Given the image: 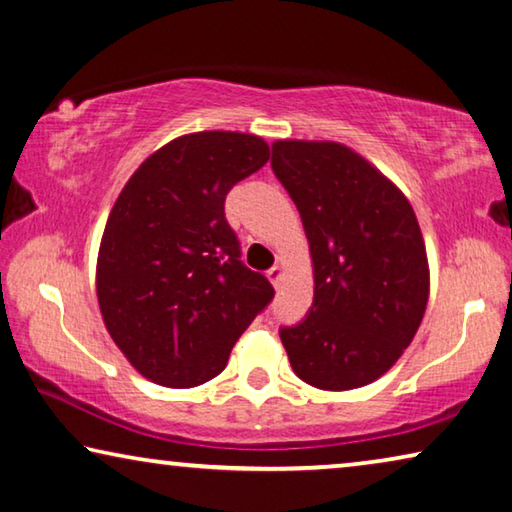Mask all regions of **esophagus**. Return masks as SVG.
Segmentation results:
<instances>
[{
    "mask_svg": "<svg viewBox=\"0 0 512 512\" xmlns=\"http://www.w3.org/2000/svg\"><path fill=\"white\" fill-rule=\"evenodd\" d=\"M283 276H286V270H283L281 265H274L272 270H267V279H270V283H272L274 288H279V286H281Z\"/></svg>",
    "mask_w": 512,
    "mask_h": 512,
    "instance_id": "1",
    "label": "esophagus"
}]
</instances>
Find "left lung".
I'll list each match as a JSON object with an SVG mask.
<instances>
[{
    "mask_svg": "<svg viewBox=\"0 0 512 512\" xmlns=\"http://www.w3.org/2000/svg\"><path fill=\"white\" fill-rule=\"evenodd\" d=\"M272 170L304 222L315 295L281 329L301 381L342 392L390 370L429 301V258L410 201L381 170L333 140H276Z\"/></svg>",
    "mask_w": 512,
    "mask_h": 512,
    "instance_id": "1",
    "label": "left lung"
}]
</instances>
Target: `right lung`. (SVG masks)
I'll return each instance as SVG.
<instances>
[{
	"label": "right lung",
	"mask_w": 512,
	"mask_h": 512,
	"mask_svg": "<svg viewBox=\"0 0 512 512\" xmlns=\"http://www.w3.org/2000/svg\"><path fill=\"white\" fill-rule=\"evenodd\" d=\"M270 161L261 136L186 133L131 174L97 256V301L129 363L165 388H195L224 370L274 288L240 261L224 217L238 181Z\"/></svg>",
	"instance_id": "right-lung-1"
}]
</instances>
